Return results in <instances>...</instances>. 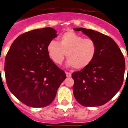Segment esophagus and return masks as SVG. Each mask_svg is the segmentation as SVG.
Returning <instances> with one entry per match:
<instances>
[{
  "mask_svg": "<svg viewBox=\"0 0 128 128\" xmlns=\"http://www.w3.org/2000/svg\"><path fill=\"white\" fill-rule=\"evenodd\" d=\"M66 76L68 78L71 76V73H70V72H66Z\"/></svg>",
  "mask_w": 128,
  "mask_h": 128,
  "instance_id": "esophagus-1",
  "label": "esophagus"
}]
</instances>
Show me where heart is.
Segmentation results:
<instances>
[{"mask_svg":"<svg viewBox=\"0 0 128 128\" xmlns=\"http://www.w3.org/2000/svg\"><path fill=\"white\" fill-rule=\"evenodd\" d=\"M47 51L56 64H61L66 55L67 65L81 70L92 62L97 53V44L92 38H85L82 35L69 31L60 36L58 42L50 41Z\"/></svg>","mask_w":128,"mask_h":128,"instance_id":"1","label":"heart"}]
</instances>
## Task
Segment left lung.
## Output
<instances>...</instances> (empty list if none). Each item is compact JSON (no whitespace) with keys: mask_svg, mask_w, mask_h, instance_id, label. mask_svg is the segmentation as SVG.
<instances>
[{"mask_svg":"<svg viewBox=\"0 0 128 128\" xmlns=\"http://www.w3.org/2000/svg\"><path fill=\"white\" fill-rule=\"evenodd\" d=\"M74 30L82 31L97 44V53L92 62L72 74L74 96L84 106L104 104L122 88L126 68L124 55L112 38L86 28Z\"/></svg>","mask_w":128,"mask_h":128,"instance_id":"1","label":"left lung"}]
</instances>
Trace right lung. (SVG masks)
<instances>
[{
	"mask_svg": "<svg viewBox=\"0 0 128 128\" xmlns=\"http://www.w3.org/2000/svg\"><path fill=\"white\" fill-rule=\"evenodd\" d=\"M52 28L33 30L19 36L7 52L4 74L8 88L28 106L40 108L53 102L66 76L50 59L47 45L57 36Z\"/></svg>",
	"mask_w": 128,
	"mask_h": 128,
	"instance_id": "obj_1",
	"label": "right lung"
}]
</instances>
